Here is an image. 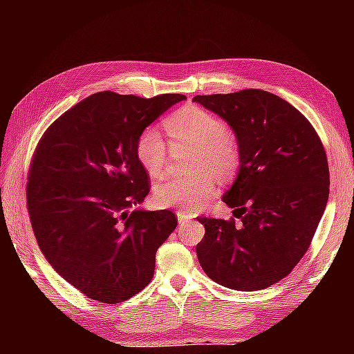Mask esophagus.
Segmentation results:
<instances>
[{"label":"esophagus","mask_w":354,"mask_h":354,"mask_svg":"<svg viewBox=\"0 0 354 354\" xmlns=\"http://www.w3.org/2000/svg\"><path fill=\"white\" fill-rule=\"evenodd\" d=\"M176 217H178V223H179V225L187 223V221L190 220L189 215H185V214H183V212H178V214H176Z\"/></svg>","instance_id":"34e87169"}]
</instances>
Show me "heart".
I'll return each mask as SVG.
<instances>
[{
  "label": "heart",
  "mask_w": 354,
  "mask_h": 354,
  "mask_svg": "<svg viewBox=\"0 0 354 354\" xmlns=\"http://www.w3.org/2000/svg\"><path fill=\"white\" fill-rule=\"evenodd\" d=\"M165 129L173 145L196 148L194 170L187 178H167L154 189L159 206L178 209L183 214H195L206 205L215 192V178L231 175L239 162L236 142L227 136L226 124L214 113L198 106H185L165 120ZM136 154L149 176L164 173L167 143L156 128H147L137 139Z\"/></svg>",
  "instance_id": "obj_1"
}]
</instances>
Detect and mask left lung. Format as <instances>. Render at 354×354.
Here are the masks:
<instances>
[{
    "label": "left lung",
    "mask_w": 354,
    "mask_h": 354,
    "mask_svg": "<svg viewBox=\"0 0 354 354\" xmlns=\"http://www.w3.org/2000/svg\"><path fill=\"white\" fill-rule=\"evenodd\" d=\"M234 131L239 171L223 203L234 218L200 217V266L215 283L262 290L287 277L306 253L325 212L329 170L325 148L306 117L259 88L196 95Z\"/></svg>",
    "instance_id": "8db88e82"
}]
</instances>
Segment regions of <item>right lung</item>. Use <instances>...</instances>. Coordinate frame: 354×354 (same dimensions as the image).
I'll return each mask as SVG.
<instances>
[{
  "label": "right lung",
  "instance_id": "obj_1",
  "mask_svg": "<svg viewBox=\"0 0 354 354\" xmlns=\"http://www.w3.org/2000/svg\"><path fill=\"white\" fill-rule=\"evenodd\" d=\"M183 100L178 93H93L39 142L26 190L34 234L50 266L88 298L124 301L153 278L156 251L178 221L167 209L139 207L149 184L136 145Z\"/></svg>",
  "mask_w": 354,
  "mask_h": 354
}]
</instances>
